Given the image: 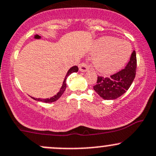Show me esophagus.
Returning <instances> with one entry per match:
<instances>
[{"label":"esophagus","mask_w":156,"mask_h":156,"mask_svg":"<svg viewBox=\"0 0 156 156\" xmlns=\"http://www.w3.org/2000/svg\"><path fill=\"white\" fill-rule=\"evenodd\" d=\"M79 70L81 72H87L88 70V66L86 63H81L79 65Z\"/></svg>","instance_id":"34e87169"}]
</instances>
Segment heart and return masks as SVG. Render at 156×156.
<instances>
[{
    "instance_id": "b5f03b06",
    "label": "heart",
    "mask_w": 156,
    "mask_h": 156,
    "mask_svg": "<svg viewBox=\"0 0 156 156\" xmlns=\"http://www.w3.org/2000/svg\"><path fill=\"white\" fill-rule=\"evenodd\" d=\"M132 45L114 37L101 38L95 45L93 58L95 69L99 73L110 74L122 68L132 55Z\"/></svg>"
}]
</instances>
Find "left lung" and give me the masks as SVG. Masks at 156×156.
<instances>
[{
	"mask_svg": "<svg viewBox=\"0 0 156 156\" xmlns=\"http://www.w3.org/2000/svg\"><path fill=\"white\" fill-rule=\"evenodd\" d=\"M136 69V52L133 51L130 60L125 69L112 75L110 78L99 76L96 84L93 86V89L102 99L106 100L117 99L122 96L132 85L135 78Z\"/></svg>",
	"mask_w": 156,
	"mask_h": 156,
	"instance_id": "8db88e82",
	"label": "left lung"
}]
</instances>
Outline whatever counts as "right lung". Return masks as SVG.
<instances>
[{
  "label": "right lung",
  "mask_w": 156,
  "mask_h": 156,
  "mask_svg": "<svg viewBox=\"0 0 156 156\" xmlns=\"http://www.w3.org/2000/svg\"><path fill=\"white\" fill-rule=\"evenodd\" d=\"M78 71V68L77 66H75L71 67V68L68 70V72H67L66 75L64 80H63V84H62L61 88L60 89V91H59L56 95H55L54 96H52V97L49 98V99H39V98H34V97H31V98H33V99H34V100H36V101H42V102H45V103H51V102H54V101H57V100L60 99V96L63 95V93H64L66 88V79H67V78H68L69 75L73 73H77Z\"/></svg>",
  "instance_id": "1"
}]
</instances>
